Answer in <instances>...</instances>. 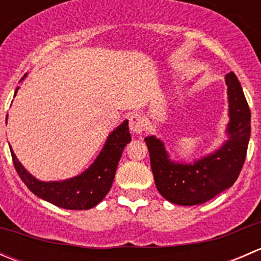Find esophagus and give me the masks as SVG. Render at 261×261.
I'll return each mask as SVG.
<instances>
[{
	"label": "esophagus",
	"instance_id": "34e87169",
	"mask_svg": "<svg viewBox=\"0 0 261 261\" xmlns=\"http://www.w3.org/2000/svg\"><path fill=\"white\" fill-rule=\"evenodd\" d=\"M144 118L140 115L135 114L130 116L128 118V127H130L131 133L134 134H141L144 131Z\"/></svg>",
	"mask_w": 261,
	"mask_h": 261
}]
</instances>
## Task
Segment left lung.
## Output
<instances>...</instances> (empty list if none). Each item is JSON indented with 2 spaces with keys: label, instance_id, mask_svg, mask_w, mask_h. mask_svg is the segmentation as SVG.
Masks as SVG:
<instances>
[{
  "label": "left lung",
  "instance_id": "left-lung-1",
  "mask_svg": "<svg viewBox=\"0 0 261 261\" xmlns=\"http://www.w3.org/2000/svg\"><path fill=\"white\" fill-rule=\"evenodd\" d=\"M228 97L227 140L218 149L193 163L174 162L156 136L145 138L155 186L167 201L196 206L232 187L246 158L251 133V114L235 73L226 74Z\"/></svg>",
  "mask_w": 261,
  "mask_h": 261
}]
</instances>
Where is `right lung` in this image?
I'll use <instances>...</instances> for the list:
<instances>
[{"mask_svg":"<svg viewBox=\"0 0 261 261\" xmlns=\"http://www.w3.org/2000/svg\"><path fill=\"white\" fill-rule=\"evenodd\" d=\"M26 74L23 75V78ZM15 91V96L17 93ZM131 141L128 121L125 120L107 138L98 156L80 175L64 180L43 181L31 175L18 162L14 150L12 160L17 174L35 196L65 210H89L106 197L115 179L116 169L123 149Z\"/></svg>","mask_w":261,"mask_h":261,"instance_id":"right-lung-1","label":"right lung"}]
</instances>
